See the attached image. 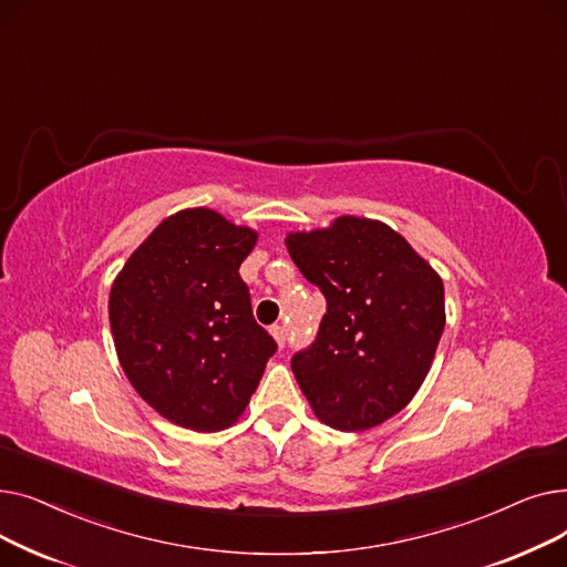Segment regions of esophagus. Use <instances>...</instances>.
<instances>
[{"instance_id":"obj_1","label":"esophagus","mask_w":567,"mask_h":567,"mask_svg":"<svg viewBox=\"0 0 567 567\" xmlns=\"http://www.w3.org/2000/svg\"><path fill=\"white\" fill-rule=\"evenodd\" d=\"M271 336H274V340L278 342V347H285V326H280V323H276V326H271Z\"/></svg>"}]
</instances>
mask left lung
Here are the masks:
<instances>
[{"mask_svg":"<svg viewBox=\"0 0 567 567\" xmlns=\"http://www.w3.org/2000/svg\"><path fill=\"white\" fill-rule=\"evenodd\" d=\"M285 246L326 296V315L291 372L321 423L363 432L400 413L423 385L445 326L443 282L381 220L340 216L289 231Z\"/></svg>","mask_w":567,"mask_h":567,"instance_id":"8db88e82","label":"left lung"}]
</instances>
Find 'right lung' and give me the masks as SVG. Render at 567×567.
Returning <instances> with one entry per match:
<instances>
[{
	"instance_id": "1",
	"label": "right lung",
	"mask_w": 567,
	"mask_h": 567,
	"mask_svg": "<svg viewBox=\"0 0 567 567\" xmlns=\"http://www.w3.org/2000/svg\"><path fill=\"white\" fill-rule=\"evenodd\" d=\"M257 236L214 208H184L144 238L112 282L118 363L137 395L178 427L234 425L276 353L238 276Z\"/></svg>"
}]
</instances>
